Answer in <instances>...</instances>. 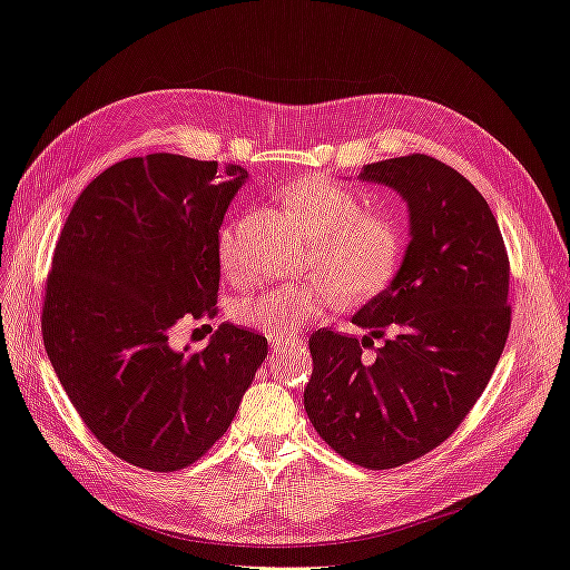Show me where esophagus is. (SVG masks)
<instances>
[{"instance_id": "1", "label": "esophagus", "mask_w": 570, "mask_h": 570, "mask_svg": "<svg viewBox=\"0 0 570 570\" xmlns=\"http://www.w3.org/2000/svg\"><path fill=\"white\" fill-rule=\"evenodd\" d=\"M283 345H289V341H271V347H273V350H278V347H283Z\"/></svg>"}]
</instances>
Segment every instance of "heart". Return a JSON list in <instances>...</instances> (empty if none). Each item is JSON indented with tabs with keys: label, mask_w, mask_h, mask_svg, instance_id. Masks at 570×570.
Returning <instances> with one entry per match:
<instances>
[{
	"label": "heart",
	"mask_w": 570,
	"mask_h": 570,
	"mask_svg": "<svg viewBox=\"0 0 570 570\" xmlns=\"http://www.w3.org/2000/svg\"><path fill=\"white\" fill-rule=\"evenodd\" d=\"M287 208L314 239L309 268L327 278L275 287L237 306L242 326L285 337L341 302H366L386 289L403 258V227L389 210H362V198L323 177H304L283 191ZM237 225L220 233V266L229 278H247Z\"/></svg>",
	"instance_id": "b5f03b06"
}]
</instances>
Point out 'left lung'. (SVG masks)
Returning a JSON list of instances; mask_svg holds the SVG:
<instances>
[{
    "instance_id": "obj_1",
    "label": "left lung",
    "mask_w": 570,
    "mask_h": 570,
    "mask_svg": "<svg viewBox=\"0 0 570 570\" xmlns=\"http://www.w3.org/2000/svg\"><path fill=\"white\" fill-rule=\"evenodd\" d=\"M360 179L403 196L410 244L391 285L352 316L368 335L309 337L304 407L335 453L389 470L449 439L487 389L511 328V268L494 213L453 167L412 153L364 165ZM386 330L366 363L361 350Z\"/></svg>"
}]
</instances>
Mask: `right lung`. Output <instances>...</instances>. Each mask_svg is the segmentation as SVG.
Returning a JSON list of instances; mask_svg holds the SVG:
<instances>
[{
	"label": "right lung",
	"mask_w": 570,
	"mask_h": 570,
	"mask_svg": "<svg viewBox=\"0 0 570 570\" xmlns=\"http://www.w3.org/2000/svg\"><path fill=\"white\" fill-rule=\"evenodd\" d=\"M249 173L153 153L107 167L61 229L42 304L55 374L96 439L127 463L175 472L233 424L268 341L223 323L202 352L181 318L215 314L220 225Z\"/></svg>",
	"instance_id": "right-lung-1"
}]
</instances>
